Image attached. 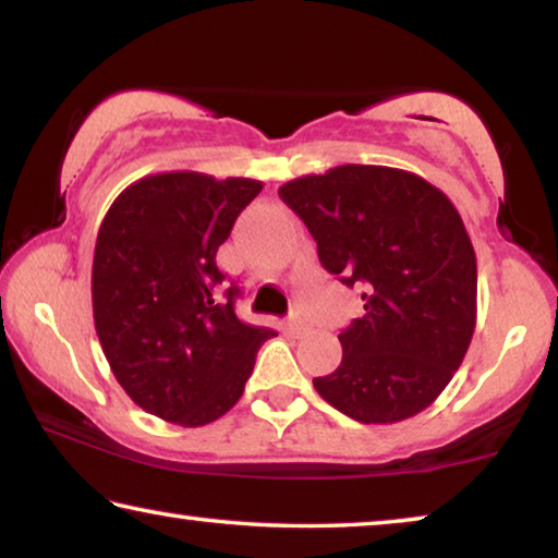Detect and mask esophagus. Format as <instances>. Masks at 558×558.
<instances>
[{
    "label": "esophagus",
    "instance_id": "1",
    "mask_svg": "<svg viewBox=\"0 0 558 558\" xmlns=\"http://www.w3.org/2000/svg\"><path fill=\"white\" fill-rule=\"evenodd\" d=\"M286 329L290 335H305L307 332V325L302 323L300 315H290L288 323H286Z\"/></svg>",
    "mask_w": 558,
    "mask_h": 558
}]
</instances>
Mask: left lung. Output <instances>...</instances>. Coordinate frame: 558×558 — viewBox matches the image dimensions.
I'll return each instance as SVG.
<instances>
[{
	"instance_id": "obj_1",
	"label": "left lung",
	"mask_w": 558,
	"mask_h": 558,
	"mask_svg": "<svg viewBox=\"0 0 558 558\" xmlns=\"http://www.w3.org/2000/svg\"><path fill=\"white\" fill-rule=\"evenodd\" d=\"M323 266L364 288V317L339 335L342 364L313 379L359 423H399L438 399L477 323V258L446 194L405 169L342 165L278 189Z\"/></svg>"
}]
</instances>
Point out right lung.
<instances>
[{
  "label": "right lung",
  "instance_id": "add662e5",
  "mask_svg": "<svg viewBox=\"0 0 558 558\" xmlns=\"http://www.w3.org/2000/svg\"><path fill=\"white\" fill-rule=\"evenodd\" d=\"M248 177L159 172L110 204L93 253V323L112 374L140 409L184 428L229 413L266 339L235 315L239 288L216 251L260 194Z\"/></svg>",
  "mask_w": 558,
  "mask_h": 558
}]
</instances>
